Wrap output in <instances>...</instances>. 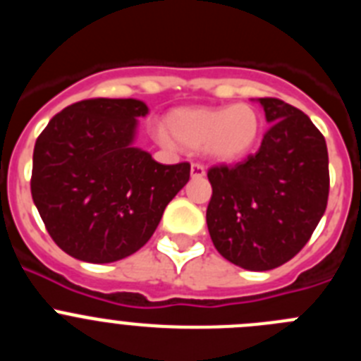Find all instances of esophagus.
Wrapping results in <instances>:
<instances>
[{
    "label": "esophagus",
    "instance_id": "1",
    "mask_svg": "<svg viewBox=\"0 0 361 361\" xmlns=\"http://www.w3.org/2000/svg\"><path fill=\"white\" fill-rule=\"evenodd\" d=\"M204 175H206V168H204V164H200V162H193V164H191V177L199 178V177H204Z\"/></svg>",
    "mask_w": 361,
    "mask_h": 361
}]
</instances>
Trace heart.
Listing matches in <instances>:
<instances>
[{
    "mask_svg": "<svg viewBox=\"0 0 361 361\" xmlns=\"http://www.w3.org/2000/svg\"><path fill=\"white\" fill-rule=\"evenodd\" d=\"M173 139L188 148H204L216 161H237L253 148L260 133V117L250 104L220 108H183L168 117ZM161 142L171 145L164 133Z\"/></svg>",
    "mask_w": 361,
    "mask_h": 361,
    "instance_id": "1",
    "label": "heart"
}]
</instances>
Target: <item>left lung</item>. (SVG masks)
<instances>
[{
    "label": "left lung",
    "mask_w": 361,
    "mask_h": 361,
    "mask_svg": "<svg viewBox=\"0 0 361 361\" xmlns=\"http://www.w3.org/2000/svg\"><path fill=\"white\" fill-rule=\"evenodd\" d=\"M271 124L257 153L208 170L213 195L209 237L226 260L269 271L298 253L317 229L329 197V155L304 111L275 97L258 99Z\"/></svg>",
    "instance_id": "obj_1"
}]
</instances>
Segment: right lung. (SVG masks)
<instances>
[{"label":"right lung","instance_id":"obj_1","mask_svg":"<svg viewBox=\"0 0 361 361\" xmlns=\"http://www.w3.org/2000/svg\"><path fill=\"white\" fill-rule=\"evenodd\" d=\"M137 99H85L37 137L30 191L44 228L70 257L116 262L139 251L190 180V162L161 164L133 146Z\"/></svg>","mask_w":361,"mask_h":361}]
</instances>
